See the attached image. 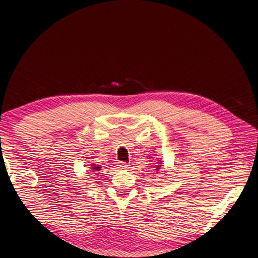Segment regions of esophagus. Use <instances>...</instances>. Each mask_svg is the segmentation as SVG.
<instances>
[{
	"instance_id": "esophagus-1",
	"label": "esophagus",
	"mask_w": 258,
	"mask_h": 258,
	"mask_svg": "<svg viewBox=\"0 0 258 258\" xmlns=\"http://www.w3.org/2000/svg\"><path fill=\"white\" fill-rule=\"evenodd\" d=\"M117 167L119 169H128V165L125 161H118L117 162Z\"/></svg>"
}]
</instances>
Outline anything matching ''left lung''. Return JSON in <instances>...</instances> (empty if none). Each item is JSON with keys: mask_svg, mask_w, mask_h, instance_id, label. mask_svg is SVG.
Returning a JSON list of instances; mask_svg holds the SVG:
<instances>
[{"mask_svg": "<svg viewBox=\"0 0 258 258\" xmlns=\"http://www.w3.org/2000/svg\"><path fill=\"white\" fill-rule=\"evenodd\" d=\"M156 168H157V169H156V170H157V171H158V170H159V168H160V167H159V166H157V167H156Z\"/></svg>", "mask_w": 258, "mask_h": 258, "instance_id": "1", "label": "left lung"}]
</instances>
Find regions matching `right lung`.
I'll return each instance as SVG.
<instances>
[{
  "label": "right lung",
  "mask_w": 258,
  "mask_h": 258,
  "mask_svg": "<svg viewBox=\"0 0 258 258\" xmlns=\"http://www.w3.org/2000/svg\"><path fill=\"white\" fill-rule=\"evenodd\" d=\"M91 169H93V170H96V171H99V170H100V167H99V166H97V167H92Z\"/></svg>",
  "instance_id": "add662e5"
}]
</instances>
